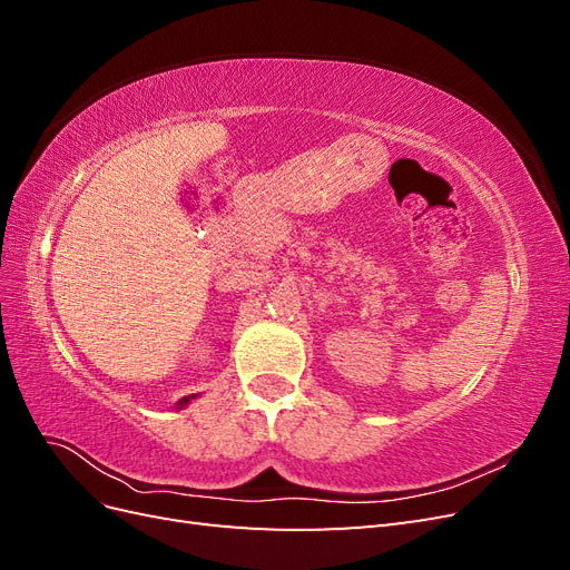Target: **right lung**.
<instances>
[{
  "label": "right lung",
  "mask_w": 570,
  "mask_h": 570,
  "mask_svg": "<svg viewBox=\"0 0 570 570\" xmlns=\"http://www.w3.org/2000/svg\"><path fill=\"white\" fill-rule=\"evenodd\" d=\"M189 400H195V394H189V396H183V400L178 402V406H185Z\"/></svg>",
  "instance_id": "obj_1"
}]
</instances>
